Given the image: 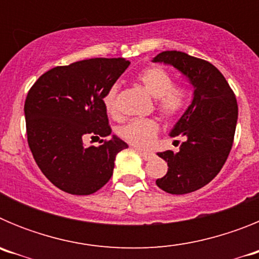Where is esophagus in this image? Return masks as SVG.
<instances>
[{"label":"esophagus","mask_w":259,"mask_h":259,"mask_svg":"<svg viewBox=\"0 0 259 259\" xmlns=\"http://www.w3.org/2000/svg\"><path fill=\"white\" fill-rule=\"evenodd\" d=\"M137 152H139V154H140L141 157H143V159H145V161H150V159L154 157V154L150 152H143V150H137Z\"/></svg>","instance_id":"1"}]
</instances>
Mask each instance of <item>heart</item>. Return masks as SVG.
Returning a JSON list of instances; mask_svg holds the SVG:
<instances>
[{"label": "heart", "instance_id": "heart-1", "mask_svg": "<svg viewBox=\"0 0 259 259\" xmlns=\"http://www.w3.org/2000/svg\"><path fill=\"white\" fill-rule=\"evenodd\" d=\"M137 81L146 89V92L155 98V106L159 113L167 119L182 115L189 104L191 93L184 85L174 84L172 75L163 67L150 66L144 68L137 75ZM118 91L119 85L114 84L107 89L104 96V106L107 114L118 116ZM159 132V124L155 119H132L119 128V136L128 144L139 149H148L154 144Z\"/></svg>", "mask_w": 259, "mask_h": 259}]
</instances>
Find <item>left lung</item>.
Returning a JSON list of instances; mask_svg holds the SVG:
<instances>
[{"label": "left lung", "mask_w": 259, "mask_h": 259, "mask_svg": "<svg viewBox=\"0 0 259 259\" xmlns=\"http://www.w3.org/2000/svg\"><path fill=\"white\" fill-rule=\"evenodd\" d=\"M153 62L174 66L194 88L191 105L170 132L171 137H184V143L179 152L158 153L168 170L155 182L167 193H191L209 184L227 161L239 114L236 97L210 62L176 50L159 53Z\"/></svg>", "instance_id": "obj_1"}]
</instances>
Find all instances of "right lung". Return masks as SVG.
<instances>
[{
    "mask_svg": "<svg viewBox=\"0 0 259 259\" xmlns=\"http://www.w3.org/2000/svg\"><path fill=\"white\" fill-rule=\"evenodd\" d=\"M124 58H92L58 66L41 75L24 104L27 139L41 172L61 191L85 196L113 175L127 144L113 135L100 146L84 139L111 134L104 96L127 70ZM104 141V140H102Z\"/></svg>",
    "mask_w": 259,
    "mask_h": 259,
    "instance_id": "add662e5",
    "label": "right lung"
}]
</instances>
